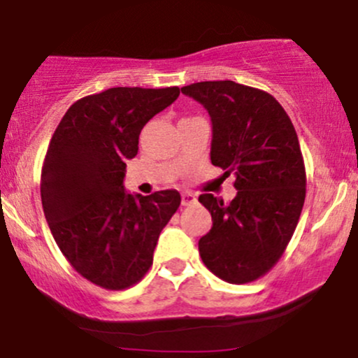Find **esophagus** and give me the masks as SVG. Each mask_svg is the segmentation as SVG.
<instances>
[{"instance_id": "esophagus-1", "label": "esophagus", "mask_w": 358, "mask_h": 358, "mask_svg": "<svg viewBox=\"0 0 358 358\" xmlns=\"http://www.w3.org/2000/svg\"><path fill=\"white\" fill-rule=\"evenodd\" d=\"M196 196L192 192H183L182 194V206H192L196 204Z\"/></svg>"}]
</instances>
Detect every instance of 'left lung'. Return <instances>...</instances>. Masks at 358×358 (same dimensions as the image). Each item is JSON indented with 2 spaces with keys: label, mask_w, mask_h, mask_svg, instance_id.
Wrapping results in <instances>:
<instances>
[{
  "label": "left lung",
  "mask_w": 358,
  "mask_h": 358,
  "mask_svg": "<svg viewBox=\"0 0 358 358\" xmlns=\"http://www.w3.org/2000/svg\"><path fill=\"white\" fill-rule=\"evenodd\" d=\"M182 93L208 110L211 162L236 176L237 189L229 204L213 194L199 196L213 218L199 255L220 279L251 282L279 262L301 215L306 175L298 135L282 106L262 90L202 81Z\"/></svg>",
  "instance_id": "1"
}]
</instances>
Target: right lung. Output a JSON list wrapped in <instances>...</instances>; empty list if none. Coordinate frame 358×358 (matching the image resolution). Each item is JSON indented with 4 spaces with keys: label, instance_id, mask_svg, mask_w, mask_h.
Segmentation results:
<instances>
[{
    "label": "right lung",
    "instance_id": "1",
    "mask_svg": "<svg viewBox=\"0 0 358 358\" xmlns=\"http://www.w3.org/2000/svg\"><path fill=\"white\" fill-rule=\"evenodd\" d=\"M180 88H109L72 103L57 126L41 171V202L67 262L103 289L133 286L152 265L159 234L180 206L176 190L124 189L126 161L143 126Z\"/></svg>",
    "mask_w": 358,
    "mask_h": 358
}]
</instances>
